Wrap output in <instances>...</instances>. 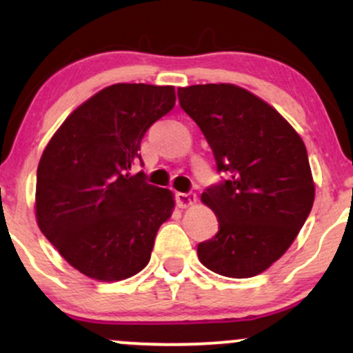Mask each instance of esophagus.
I'll use <instances>...</instances> for the list:
<instances>
[{
    "instance_id": "1",
    "label": "esophagus",
    "mask_w": 353,
    "mask_h": 353,
    "mask_svg": "<svg viewBox=\"0 0 353 353\" xmlns=\"http://www.w3.org/2000/svg\"><path fill=\"white\" fill-rule=\"evenodd\" d=\"M197 201L196 192H177L176 194V202L179 208H189V205H194Z\"/></svg>"
}]
</instances>
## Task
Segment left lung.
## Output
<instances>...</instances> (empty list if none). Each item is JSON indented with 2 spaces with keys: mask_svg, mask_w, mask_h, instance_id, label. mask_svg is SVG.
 Masks as SVG:
<instances>
[{
  "mask_svg": "<svg viewBox=\"0 0 353 353\" xmlns=\"http://www.w3.org/2000/svg\"><path fill=\"white\" fill-rule=\"evenodd\" d=\"M225 177L205 189L219 232L197 245L212 272L245 279L289 249L314 204L309 156L301 136L272 106L234 84L177 89Z\"/></svg>",
  "mask_w": 353,
  "mask_h": 353,
  "instance_id": "left-lung-1",
  "label": "left lung"
}]
</instances>
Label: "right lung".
Instances as JSON below:
<instances>
[{
    "instance_id": "1",
    "label": "right lung",
    "mask_w": 353,
    "mask_h": 353,
    "mask_svg": "<svg viewBox=\"0 0 353 353\" xmlns=\"http://www.w3.org/2000/svg\"><path fill=\"white\" fill-rule=\"evenodd\" d=\"M176 104L172 86L114 84L81 104L44 149L36 179L41 232L81 274L123 281L148 265L172 214L169 189L131 174L141 141Z\"/></svg>"
}]
</instances>
